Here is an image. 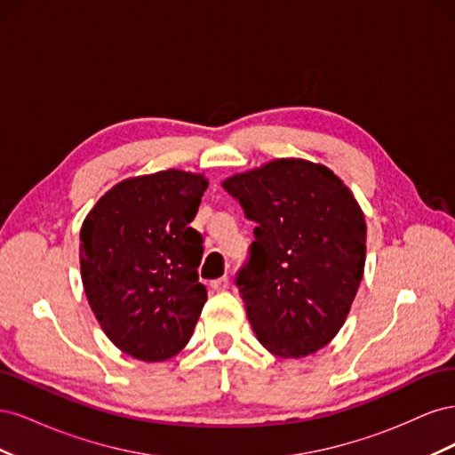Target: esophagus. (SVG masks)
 I'll return each instance as SVG.
<instances>
[{
	"label": "esophagus",
	"instance_id": "1",
	"mask_svg": "<svg viewBox=\"0 0 455 455\" xmlns=\"http://www.w3.org/2000/svg\"><path fill=\"white\" fill-rule=\"evenodd\" d=\"M228 286H229V277H228V275H224V277H220V279L211 283V288H212V291H216V292L226 291Z\"/></svg>",
	"mask_w": 455,
	"mask_h": 455
}]
</instances>
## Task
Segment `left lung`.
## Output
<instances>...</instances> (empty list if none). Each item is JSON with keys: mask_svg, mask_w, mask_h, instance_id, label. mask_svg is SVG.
<instances>
[{"mask_svg": "<svg viewBox=\"0 0 455 455\" xmlns=\"http://www.w3.org/2000/svg\"><path fill=\"white\" fill-rule=\"evenodd\" d=\"M222 186L256 222L237 286L258 341L301 359L334 339L366 261V222L351 189L321 163L283 157Z\"/></svg>", "mask_w": 455, "mask_h": 455, "instance_id": "left-lung-1", "label": "left lung"}]
</instances>
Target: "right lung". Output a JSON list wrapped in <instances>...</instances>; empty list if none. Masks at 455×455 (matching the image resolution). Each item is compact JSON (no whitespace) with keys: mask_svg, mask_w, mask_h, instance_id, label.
<instances>
[{"mask_svg":"<svg viewBox=\"0 0 455 455\" xmlns=\"http://www.w3.org/2000/svg\"><path fill=\"white\" fill-rule=\"evenodd\" d=\"M209 188L180 169L125 178L96 201L79 233L89 306L117 349L167 361L189 341L206 301L203 237L189 222Z\"/></svg>","mask_w":455,"mask_h":455,"instance_id":"1","label":"right lung"}]
</instances>
